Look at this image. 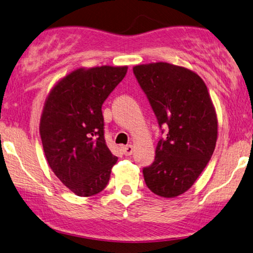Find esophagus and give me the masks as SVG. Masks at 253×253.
Masks as SVG:
<instances>
[{"label":"esophagus","instance_id":"obj_1","mask_svg":"<svg viewBox=\"0 0 253 253\" xmlns=\"http://www.w3.org/2000/svg\"><path fill=\"white\" fill-rule=\"evenodd\" d=\"M122 152L126 156H131L133 152V146L132 144H127V146L122 147Z\"/></svg>","mask_w":253,"mask_h":253}]
</instances>
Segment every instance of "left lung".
<instances>
[{
    "instance_id": "1",
    "label": "left lung",
    "mask_w": 253,
    "mask_h": 253,
    "mask_svg": "<svg viewBox=\"0 0 253 253\" xmlns=\"http://www.w3.org/2000/svg\"><path fill=\"white\" fill-rule=\"evenodd\" d=\"M133 73L159 126H168L155 161L143 168L144 181L156 195L177 197L192 187L213 155L215 107L204 81L188 68L160 61L134 66Z\"/></svg>"
}]
</instances>
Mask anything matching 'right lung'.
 I'll use <instances>...</instances> for the list:
<instances>
[{"label":"right lung","instance_id":"right-lung-1","mask_svg":"<svg viewBox=\"0 0 253 253\" xmlns=\"http://www.w3.org/2000/svg\"><path fill=\"white\" fill-rule=\"evenodd\" d=\"M126 72L127 66L78 68L45 98L39 126L45 159L77 196L102 192L118 161L105 143L102 105Z\"/></svg>","mask_w":253,"mask_h":253}]
</instances>
